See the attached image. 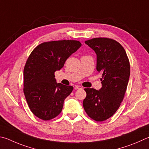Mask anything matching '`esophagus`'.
Segmentation results:
<instances>
[{
    "label": "esophagus",
    "mask_w": 149,
    "mask_h": 149,
    "mask_svg": "<svg viewBox=\"0 0 149 149\" xmlns=\"http://www.w3.org/2000/svg\"><path fill=\"white\" fill-rule=\"evenodd\" d=\"M75 88L77 90H80V89H82V86H75Z\"/></svg>",
    "instance_id": "esophagus-1"
}]
</instances>
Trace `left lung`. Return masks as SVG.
Instances as JSON below:
<instances>
[{
    "label": "left lung",
    "instance_id": "obj_1",
    "mask_svg": "<svg viewBox=\"0 0 149 149\" xmlns=\"http://www.w3.org/2000/svg\"><path fill=\"white\" fill-rule=\"evenodd\" d=\"M85 43L97 55V70L102 72L100 90L85 88L83 101L86 113L97 122L106 120L118 110L123 101L130 75V65L124 48L108 38H94Z\"/></svg>",
    "mask_w": 149,
    "mask_h": 149
}]
</instances>
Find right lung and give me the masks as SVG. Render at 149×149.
Here are the masks:
<instances>
[{"label":"right lung","instance_id":"obj_1","mask_svg":"<svg viewBox=\"0 0 149 149\" xmlns=\"http://www.w3.org/2000/svg\"><path fill=\"white\" fill-rule=\"evenodd\" d=\"M81 46L78 40L46 42L29 56L23 70V92L30 110L38 118L49 120L61 112L73 87L57 83L54 73Z\"/></svg>","mask_w":149,"mask_h":149}]
</instances>
